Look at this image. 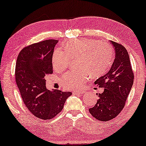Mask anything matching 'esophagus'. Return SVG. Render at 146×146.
Returning a JSON list of instances; mask_svg holds the SVG:
<instances>
[{"mask_svg": "<svg viewBox=\"0 0 146 146\" xmlns=\"http://www.w3.org/2000/svg\"><path fill=\"white\" fill-rule=\"evenodd\" d=\"M84 93V91H74L72 92L73 95H80V94H83Z\"/></svg>", "mask_w": 146, "mask_h": 146, "instance_id": "34e87169", "label": "esophagus"}]
</instances>
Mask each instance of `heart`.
I'll return each instance as SVG.
<instances>
[{
    "instance_id": "b5f03b06",
    "label": "heart",
    "mask_w": 146,
    "mask_h": 146,
    "mask_svg": "<svg viewBox=\"0 0 146 146\" xmlns=\"http://www.w3.org/2000/svg\"><path fill=\"white\" fill-rule=\"evenodd\" d=\"M65 51L57 48L53 51L52 64L54 70L62 72L70 63L71 58H78L80 70L67 72L60 82L68 89L80 88L89 79L102 75L108 70L113 57V50L109 44L93 39H78L64 45Z\"/></svg>"
}]
</instances>
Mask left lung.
<instances>
[{
  "label": "left lung",
  "mask_w": 146,
  "mask_h": 146,
  "mask_svg": "<svg viewBox=\"0 0 146 146\" xmlns=\"http://www.w3.org/2000/svg\"><path fill=\"white\" fill-rule=\"evenodd\" d=\"M110 42L115 49V59L108 73L95 82V84L104 87V90L98 94L96 104L89 110L94 117L102 121L115 118L121 111L134 82V73L127 50L121 44Z\"/></svg>",
  "instance_id": "8db88e82"
}]
</instances>
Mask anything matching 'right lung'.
Segmentation results:
<instances>
[{"label": "right lung", "mask_w": 146, "mask_h": 146, "mask_svg": "<svg viewBox=\"0 0 146 146\" xmlns=\"http://www.w3.org/2000/svg\"><path fill=\"white\" fill-rule=\"evenodd\" d=\"M57 40H47L24 48L17 57L15 82L31 113L42 119H53L63 108L71 92L48 90L45 77L53 73L52 55Z\"/></svg>", "instance_id": "right-lung-1"}]
</instances>
